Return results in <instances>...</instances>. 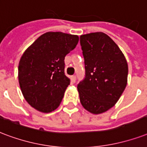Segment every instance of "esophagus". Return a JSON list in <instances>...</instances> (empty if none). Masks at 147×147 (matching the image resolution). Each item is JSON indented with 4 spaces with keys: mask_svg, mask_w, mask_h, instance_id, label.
<instances>
[{
    "mask_svg": "<svg viewBox=\"0 0 147 147\" xmlns=\"http://www.w3.org/2000/svg\"><path fill=\"white\" fill-rule=\"evenodd\" d=\"M76 76H71V82H76Z\"/></svg>",
    "mask_w": 147,
    "mask_h": 147,
    "instance_id": "obj_1",
    "label": "esophagus"
}]
</instances>
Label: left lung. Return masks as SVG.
<instances>
[{
  "instance_id": "1",
  "label": "left lung",
  "mask_w": 147,
  "mask_h": 147,
  "mask_svg": "<svg viewBox=\"0 0 147 147\" xmlns=\"http://www.w3.org/2000/svg\"><path fill=\"white\" fill-rule=\"evenodd\" d=\"M80 45L86 78L78 84L79 99L90 113H103L118 102L127 85L128 64L123 51L103 32L82 34Z\"/></svg>"
}]
</instances>
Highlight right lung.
Masks as SVG:
<instances>
[{"mask_svg": "<svg viewBox=\"0 0 147 147\" xmlns=\"http://www.w3.org/2000/svg\"><path fill=\"white\" fill-rule=\"evenodd\" d=\"M76 34L49 31L31 44L21 55L18 81L28 103L49 113L61 103L70 78L65 75V57L77 45Z\"/></svg>", "mask_w": 147, "mask_h": 147, "instance_id": "1", "label": "right lung"}]
</instances>
